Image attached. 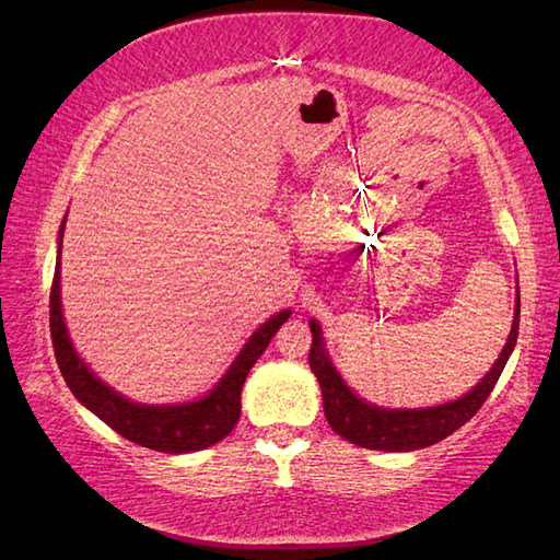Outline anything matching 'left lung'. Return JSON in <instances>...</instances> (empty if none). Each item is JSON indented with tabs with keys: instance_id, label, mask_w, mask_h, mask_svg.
<instances>
[{
	"instance_id": "8db88e82",
	"label": "left lung",
	"mask_w": 560,
	"mask_h": 560,
	"mask_svg": "<svg viewBox=\"0 0 560 560\" xmlns=\"http://www.w3.org/2000/svg\"><path fill=\"white\" fill-rule=\"evenodd\" d=\"M518 315H521V301H516L514 325L512 334L506 338V346L502 348L498 362L488 371L486 378L469 389V393L451 404L432 406V409H413V411H397V409H378L362 401L358 395L350 393V387L343 378L336 374L331 366L325 348H322V336L317 322L311 319L313 331V346L308 352V362L317 383L322 387V404H325V416L331 430L341 434L346 442L358 444L371 451H416L425 448L436 442H442L455 430H460L465 422L477 413L488 395L502 374V369L510 360V354L516 346L518 338Z\"/></svg>"
}]
</instances>
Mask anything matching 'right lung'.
I'll return each mask as SVG.
<instances>
[{
    "label": "right lung",
    "instance_id": "1",
    "mask_svg": "<svg viewBox=\"0 0 560 560\" xmlns=\"http://www.w3.org/2000/svg\"><path fill=\"white\" fill-rule=\"evenodd\" d=\"M67 219V217H65ZM62 231L60 226V245L56 259V276L50 284V301H48V319H50V338H54L56 362L60 374L72 389V395L91 409L100 420L126 436L128 442L161 451V453H191L208 448L224 436L231 434L235 422L241 418V389L249 374L252 364L261 358V352L268 348L270 338L284 325L292 313L282 311L270 317L268 322L254 331V336L245 343L238 360L226 371V376L219 381L208 397L194 404L179 406H144L124 399L103 381L95 378L89 366L79 360L74 352L70 336L65 329L62 308H60V247H62Z\"/></svg>",
    "mask_w": 560,
    "mask_h": 560
}]
</instances>
